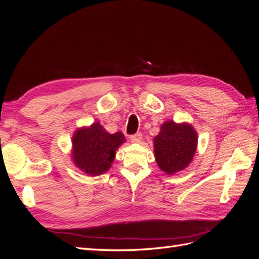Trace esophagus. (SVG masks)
I'll list each match as a JSON object with an SVG mask.
<instances>
[{
  "label": "esophagus",
  "instance_id": "obj_1",
  "mask_svg": "<svg viewBox=\"0 0 259 259\" xmlns=\"http://www.w3.org/2000/svg\"><path fill=\"white\" fill-rule=\"evenodd\" d=\"M130 138L133 143H139L143 138V134L142 133H136V134H134V135H131Z\"/></svg>",
  "mask_w": 259,
  "mask_h": 259
}]
</instances>
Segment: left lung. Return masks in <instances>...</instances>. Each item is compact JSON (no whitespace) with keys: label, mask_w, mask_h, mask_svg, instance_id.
Segmentation results:
<instances>
[{"label":"left lung","mask_w":259,"mask_h":259,"mask_svg":"<svg viewBox=\"0 0 259 259\" xmlns=\"http://www.w3.org/2000/svg\"><path fill=\"white\" fill-rule=\"evenodd\" d=\"M153 140L156 163L163 171L171 175L184 169L192 161L198 135L189 124L167 121Z\"/></svg>","instance_id":"8db88e82"}]
</instances>
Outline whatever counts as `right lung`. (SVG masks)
<instances>
[{"instance_id": "1", "label": "right lung", "mask_w": 259, "mask_h": 259, "mask_svg": "<svg viewBox=\"0 0 259 259\" xmlns=\"http://www.w3.org/2000/svg\"><path fill=\"white\" fill-rule=\"evenodd\" d=\"M125 142L123 133L109 134L99 123L77 130L72 138V159L86 174L96 176L107 171L114 160L115 150Z\"/></svg>"}]
</instances>
